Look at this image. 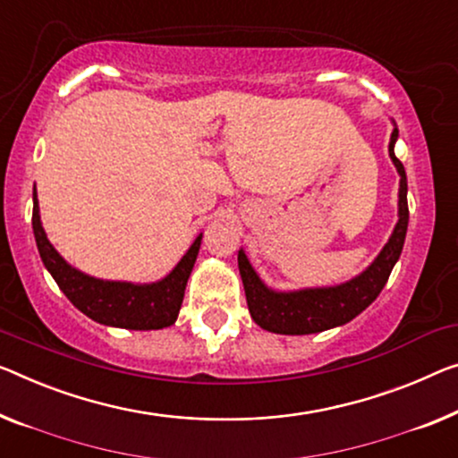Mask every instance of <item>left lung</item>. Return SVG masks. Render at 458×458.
Returning a JSON list of instances; mask_svg holds the SVG:
<instances>
[{
	"label": "left lung",
	"instance_id": "left-lung-1",
	"mask_svg": "<svg viewBox=\"0 0 458 458\" xmlns=\"http://www.w3.org/2000/svg\"><path fill=\"white\" fill-rule=\"evenodd\" d=\"M399 138V129L394 127L388 141V156L401 176L399 181V222L391 238L374 259L370 267L361 271L350 282L333 285V288H306L296 292H276L265 285L255 269L250 267L244 250H238V269L247 294L249 312L255 323L265 331L279 335H309L320 333L333 327L350 323L361 310H366L380 290L385 288L388 276L399 261L403 250L409 208H407V176L401 160L394 156V141Z\"/></svg>",
	"mask_w": 458,
	"mask_h": 458
}]
</instances>
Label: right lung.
Listing matches in <instances>:
<instances>
[{
	"instance_id": "1",
	"label": "right lung",
	"mask_w": 458,
	"mask_h": 458,
	"mask_svg": "<svg viewBox=\"0 0 458 458\" xmlns=\"http://www.w3.org/2000/svg\"><path fill=\"white\" fill-rule=\"evenodd\" d=\"M32 230L34 241L55 282L67 300L84 312L86 317L100 325L121 327V329L149 331L170 327L179 317L182 296H185L187 279L193 271L197 252L201 247V234L195 238L185 257L166 277L156 284L131 282H105L78 271L53 249L47 238L38 216L37 189L32 193Z\"/></svg>"
}]
</instances>
